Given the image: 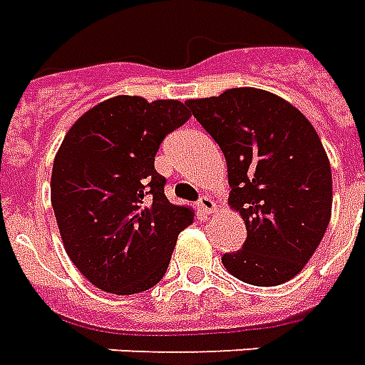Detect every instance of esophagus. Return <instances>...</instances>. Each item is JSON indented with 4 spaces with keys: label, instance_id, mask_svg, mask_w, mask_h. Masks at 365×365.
<instances>
[{
    "label": "esophagus",
    "instance_id": "obj_1",
    "mask_svg": "<svg viewBox=\"0 0 365 365\" xmlns=\"http://www.w3.org/2000/svg\"><path fill=\"white\" fill-rule=\"evenodd\" d=\"M197 207H199V210H201L203 215H212V212H215V209H217V203H215V201H212L209 195H203L201 199H199Z\"/></svg>",
    "mask_w": 365,
    "mask_h": 365
}]
</instances>
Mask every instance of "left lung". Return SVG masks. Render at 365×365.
I'll return each instance as SVG.
<instances>
[{
  "label": "left lung",
  "instance_id": "8db88e82",
  "mask_svg": "<svg viewBox=\"0 0 365 365\" xmlns=\"http://www.w3.org/2000/svg\"><path fill=\"white\" fill-rule=\"evenodd\" d=\"M218 143L228 166L230 207L244 218V247L222 265L242 282L294 279L331 220V162L309 120L290 102L253 86L185 102Z\"/></svg>",
  "mask_w": 365,
  "mask_h": 365
}]
</instances>
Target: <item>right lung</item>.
<instances>
[{"label": "right lung", "mask_w": 365, "mask_h": 365, "mask_svg": "<svg viewBox=\"0 0 365 365\" xmlns=\"http://www.w3.org/2000/svg\"><path fill=\"white\" fill-rule=\"evenodd\" d=\"M191 114L180 100L114 96L75 121L56 153L52 207L67 255L88 282L129 296L160 282L195 212L170 203L155 170L162 139Z\"/></svg>", "instance_id": "add662e5"}]
</instances>
